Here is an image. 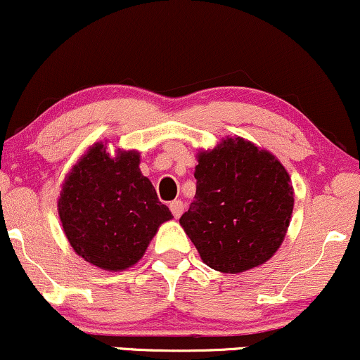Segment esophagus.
Masks as SVG:
<instances>
[{
    "mask_svg": "<svg viewBox=\"0 0 360 360\" xmlns=\"http://www.w3.org/2000/svg\"><path fill=\"white\" fill-rule=\"evenodd\" d=\"M169 211L175 217H180L181 212H184V202L181 200H173L169 202Z\"/></svg>",
    "mask_w": 360,
    "mask_h": 360,
    "instance_id": "esophagus-1",
    "label": "esophagus"
}]
</instances>
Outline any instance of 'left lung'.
I'll list each match as a JSON object with an SVG mask.
<instances>
[{"label":"left lung","instance_id":"left-lung-1","mask_svg":"<svg viewBox=\"0 0 360 360\" xmlns=\"http://www.w3.org/2000/svg\"><path fill=\"white\" fill-rule=\"evenodd\" d=\"M195 197L180 224L205 265L238 274L267 262L284 240L294 207L290 179L278 161L241 137L204 151Z\"/></svg>","mask_w":360,"mask_h":360}]
</instances>
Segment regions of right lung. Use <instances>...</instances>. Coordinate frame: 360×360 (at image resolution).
I'll return each mask as SVG.
<instances>
[{"label":"right lung","mask_w":360,"mask_h":360,"mask_svg":"<svg viewBox=\"0 0 360 360\" xmlns=\"http://www.w3.org/2000/svg\"><path fill=\"white\" fill-rule=\"evenodd\" d=\"M59 217L75 252L103 270H124L172 219L139 169V153L112 158L103 143L86 151L63 185Z\"/></svg>","instance_id":"1"}]
</instances>
